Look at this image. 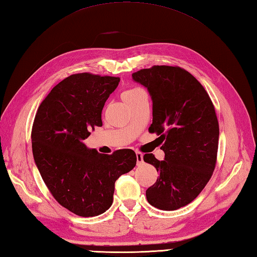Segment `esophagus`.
Masks as SVG:
<instances>
[{"instance_id":"obj_1","label":"esophagus","mask_w":257,"mask_h":257,"mask_svg":"<svg viewBox=\"0 0 257 257\" xmlns=\"http://www.w3.org/2000/svg\"><path fill=\"white\" fill-rule=\"evenodd\" d=\"M136 161H138V164H142L144 161H143V154H142L141 152H136Z\"/></svg>"}]
</instances>
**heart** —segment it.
Instances as JSON below:
<instances>
[{
    "instance_id": "1",
    "label": "heart",
    "mask_w": 257,
    "mask_h": 257,
    "mask_svg": "<svg viewBox=\"0 0 257 257\" xmlns=\"http://www.w3.org/2000/svg\"><path fill=\"white\" fill-rule=\"evenodd\" d=\"M140 92H142V90L140 89H136V88H133V89H128L126 91H124L123 94H122V99L125 101V100H128L131 98H133V96H135L136 94H139Z\"/></svg>"
}]
</instances>
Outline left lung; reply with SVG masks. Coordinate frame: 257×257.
Segmentation results:
<instances>
[{
  "label": "left lung",
  "mask_w": 257,
  "mask_h": 257,
  "mask_svg": "<svg viewBox=\"0 0 257 257\" xmlns=\"http://www.w3.org/2000/svg\"><path fill=\"white\" fill-rule=\"evenodd\" d=\"M153 101L151 133L161 135L164 161L145 154L159 173L146 190L147 201L172 211L195 200L213 174L219 144L214 105L202 84L180 67L153 66L132 75Z\"/></svg>",
  "instance_id": "left-lung-1"
}]
</instances>
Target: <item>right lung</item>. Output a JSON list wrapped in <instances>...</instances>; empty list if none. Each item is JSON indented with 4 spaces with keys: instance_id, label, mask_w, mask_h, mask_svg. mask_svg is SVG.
Returning <instances> with one entry per match:
<instances>
[{
    "instance_id": "right-lung-1",
    "label": "right lung",
    "mask_w": 257,
    "mask_h": 257,
    "mask_svg": "<svg viewBox=\"0 0 257 257\" xmlns=\"http://www.w3.org/2000/svg\"><path fill=\"white\" fill-rule=\"evenodd\" d=\"M118 82V77L71 75L55 85L34 119L32 148L36 166L56 201L77 215L105 212L113 202L116 179L136 165L132 150L107 155L82 142L91 131L102 126V109Z\"/></svg>"
}]
</instances>
